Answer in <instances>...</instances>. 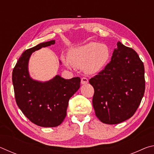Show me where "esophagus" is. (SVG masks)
<instances>
[{"label": "esophagus", "instance_id": "34e87169", "mask_svg": "<svg viewBox=\"0 0 154 154\" xmlns=\"http://www.w3.org/2000/svg\"><path fill=\"white\" fill-rule=\"evenodd\" d=\"M88 83V79L86 77H82V80H81V83L82 84H86Z\"/></svg>", "mask_w": 154, "mask_h": 154}]
</instances>
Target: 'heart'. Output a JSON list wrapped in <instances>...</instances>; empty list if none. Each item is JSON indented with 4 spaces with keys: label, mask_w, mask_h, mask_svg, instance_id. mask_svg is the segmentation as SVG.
I'll return each instance as SVG.
<instances>
[{
    "label": "heart",
    "mask_w": 154,
    "mask_h": 154,
    "mask_svg": "<svg viewBox=\"0 0 154 154\" xmlns=\"http://www.w3.org/2000/svg\"><path fill=\"white\" fill-rule=\"evenodd\" d=\"M110 53L108 47L96 42H89L72 49L69 52L70 63L77 68H84L89 74L103 70L107 64Z\"/></svg>",
    "instance_id": "obj_1"
}]
</instances>
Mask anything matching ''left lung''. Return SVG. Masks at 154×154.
I'll use <instances>...</instances> for the list:
<instances>
[{
    "label": "left lung",
    "mask_w": 154,
    "mask_h": 154,
    "mask_svg": "<svg viewBox=\"0 0 154 154\" xmlns=\"http://www.w3.org/2000/svg\"><path fill=\"white\" fill-rule=\"evenodd\" d=\"M111 60L89 80L94 89L92 105L103 123L117 124L131 118L145 89V69L133 49L117 44Z\"/></svg>",
    "instance_id": "left-lung-1"
}]
</instances>
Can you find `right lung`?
<instances>
[{
    "instance_id": "right-lung-1",
    "label": "right lung",
    "mask_w": 154,
    "mask_h": 154,
    "mask_svg": "<svg viewBox=\"0 0 154 154\" xmlns=\"http://www.w3.org/2000/svg\"><path fill=\"white\" fill-rule=\"evenodd\" d=\"M55 43L52 40L26 49L13 70L12 82L15 100L24 116L37 126L56 127L66 116L69 99L80 88L81 79H65L57 75L45 82L32 79L28 72L32 53Z\"/></svg>"
}]
</instances>
